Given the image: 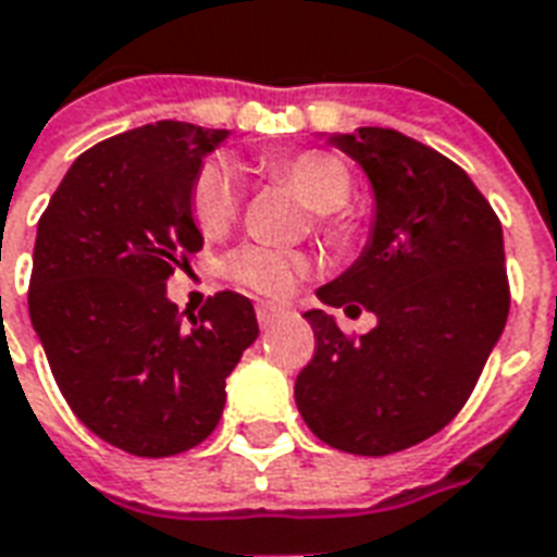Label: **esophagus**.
Returning <instances> with one entry per match:
<instances>
[{"instance_id":"obj_1","label":"esophagus","mask_w":557,"mask_h":557,"mask_svg":"<svg viewBox=\"0 0 557 557\" xmlns=\"http://www.w3.org/2000/svg\"><path fill=\"white\" fill-rule=\"evenodd\" d=\"M282 314H287L285 306H270V302H260L258 306V323L267 330V326H272V323L278 321Z\"/></svg>"}]
</instances>
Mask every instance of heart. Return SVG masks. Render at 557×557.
I'll return each instance as SVG.
<instances>
[{
    "instance_id": "heart-1",
    "label": "heart",
    "mask_w": 557,
    "mask_h": 557,
    "mask_svg": "<svg viewBox=\"0 0 557 557\" xmlns=\"http://www.w3.org/2000/svg\"><path fill=\"white\" fill-rule=\"evenodd\" d=\"M267 171L297 188V195L318 212L314 219L321 227L333 234H342L348 227L342 207H348L354 180L345 161L335 159L333 152L306 149L297 156L267 161ZM239 197H243V183L234 164L227 159H209L197 171L191 185V215L197 227L209 236L222 234L239 212ZM224 272L236 285L251 287L267 297H285L287 290H294L297 282L309 275L311 260L302 251L246 243L224 258Z\"/></svg>"
}]
</instances>
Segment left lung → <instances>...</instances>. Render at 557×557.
Instances as JSON below:
<instances>
[{
    "mask_svg": "<svg viewBox=\"0 0 557 557\" xmlns=\"http://www.w3.org/2000/svg\"><path fill=\"white\" fill-rule=\"evenodd\" d=\"M374 195L372 236L330 285L323 306L372 311L348 338L333 314L306 311L318 350L294 398L323 444L389 456L441 432L461 411L498 345L510 287L498 215L471 176L393 128L330 134Z\"/></svg>",
    "mask_w": 557,
    "mask_h": 557,
    "instance_id": "8db88e82",
    "label": "left lung"
}]
</instances>
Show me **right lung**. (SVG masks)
<instances>
[{
	"label": "right lung",
	"instance_id": "obj_1",
	"mask_svg": "<svg viewBox=\"0 0 557 557\" xmlns=\"http://www.w3.org/2000/svg\"><path fill=\"white\" fill-rule=\"evenodd\" d=\"M224 140L173 120L108 137L71 164L38 222L29 318L50 372L81 423L132 456L207 441L260 333L234 290L197 314L168 299L173 270L203 248L191 185Z\"/></svg>",
	"mask_w": 557,
	"mask_h": 557
}]
</instances>
